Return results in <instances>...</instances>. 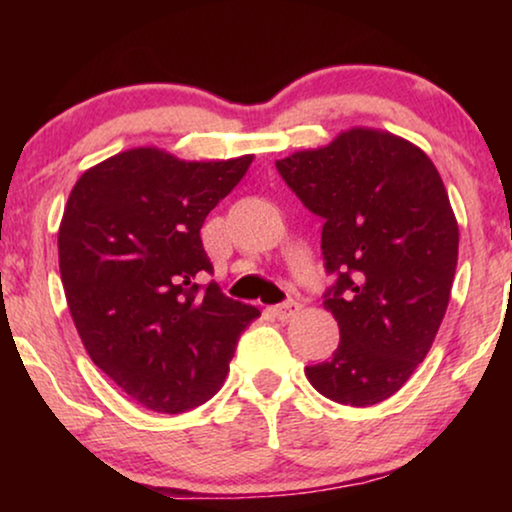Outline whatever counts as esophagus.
Instances as JSON below:
<instances>
[{
  "label": "esophagus",
  "instance_id": "1",
  "mask_svg": "<svg viewBox=\"0 0 512 512\" xmlns=\"http://www.w3.org/2000/svg\"><path fill=\"white\" fill-rule=\"evenodd\" d=\"M272 312L279 321H291L300 312V303L298 300H284V303L272 307Z\"/></svg>",
  "mask_w": 512,
  "mask_h": 512
}]
</instances>
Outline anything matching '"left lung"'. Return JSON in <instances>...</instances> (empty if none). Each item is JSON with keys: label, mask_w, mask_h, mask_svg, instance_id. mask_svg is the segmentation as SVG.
Returning a JSON list of instances; mask_svg holds the SVG:
<instances>
[{"label": "left lung", "mask_w": 512, "mask_h": 512, "mask_svg": "<svg viewBox=\"0 0 512 512\" xmlns=\"http://www.w3.org/2000/svg\"><path fill=\"white\" fill-rule=\"evenodd\" d=\"M277 172L324 219L321 254L335 277L324 307L340 345L305 368L307 380L335 403H382L426 359L450 303L459 228L443 179L415 144L363 128L277 160Z\"/></svg>", "instance_id": "left-lung-1"}]
</instances>
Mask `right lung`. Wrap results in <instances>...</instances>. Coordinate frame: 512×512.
I'll return each instance as SVG.
<instances>
[{"label": "right lung", "instance_id": "1", "mask_svg": "<svg viewBox=\"0 0 512 512\" xmlns=\"http://www.w3.org/2000/svg\"><path fill=\"white\" fill-rule=\"evenodd\" d=\"M251 156L186 163L132 149L81 174L58 233L60 277L83 347L132 401L193 410L226 380L261 312L223 296L200 228Z\"/></svg>", "mask_w": 512, "mask_h": 512}]
</instances>
